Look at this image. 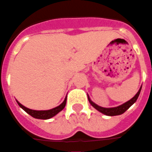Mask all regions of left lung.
I'll return each mask as SVG.
<instances>
[{"instance_id": "1", "label": "left lung", "mask_w": 152, "mask_h": 152, "mask_svg": "<svg viewBox=\"0 0 152 152\" xmlns=\"http://www.w3.org/2000/svg\"><path fill=\"white\" fill-rule=\"evenodd\" d=\"M141 87L140 88L139 91H138V93L135 94V95L133 97L131 100H129L128 102H125L124 104H121L120 106H118V107H109V108H106V107H100V106L97 105L96 104H94V102H92L91 100L90 99L88 96V101L90 102V104H91L93 107L95 108V109L98 110V111L100 112H102V114L105 115H108V116H115V115H121V114L124 113L127 110L131 107V106L134 103V102L137 101L138 99V96L140 94V92H141Z\"/></svg>"}]
</instances>
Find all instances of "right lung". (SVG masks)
Wrapping results in <instances>:
<instances>
[{
    "label": "right lung",
    "instance_id": "1",
    "mask_svg": "<svg viewBox=\"0 0 152 152\" xmlns=\"http://www.w3.org/2000/svg\"><path fill=\"white\" fill-rule=\"evenodd\" d=\"M66 102H67V97H66L64 101L60 105L58 106V107H54V108H52V109H50V110H46V111H36V110L29 109V108H28V107H24V105H22L21 104L19 103V102L17 101L18 105L20 106L22 109L24 110V111H25L28 115H30L31 116L34 118L44 119V120L50 118L54 117V115H56L58 113H59L61 111H62V110L64 109V107H65Z\"/></svg>",
    "mask_w": 152,
    "mask_h": 152
}]
</instances>
